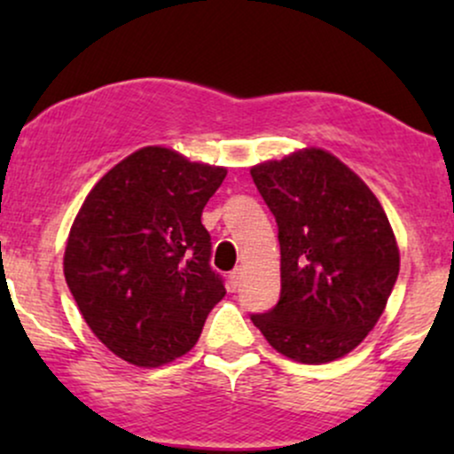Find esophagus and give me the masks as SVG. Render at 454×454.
Returning <instances> with one entry per match:
<instances>
[{"label": "esophagus", "mask_w": 454, "mask_h": 454, "mask_svg": "<svg viewBox=\"0 0 454 454\" xmlns=\"http://www.w3.org/2000/svg\"><path fill=\"white\" fill-rule=\"evenodd\" d=\"M241 278H243V270L241 269H234L228 275V284H231V290H237L241 286Z\"/></svg>", "instance_id": "34e87169"}]
</instances>
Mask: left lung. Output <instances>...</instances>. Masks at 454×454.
I'll return each mask as SVG.
<instances>
[{
	"instance_id": "1",
	"label": "left lung",
	"mask_w": 454,
	"mask_h": 454,
	"mask_svg": "<svg viewBox=\"0 0 454 454\" xmlns=\"http://www.w3.org/2000/svg\"><path fill=\"white\" fill-rule=\"evenodd\" d=\"M278 222L281 294L252 314L275 350L320 364L346 356L376 326L399 275L387 213L356 173L325 149L252 168Z\"/></svg>"
}]
</instances>
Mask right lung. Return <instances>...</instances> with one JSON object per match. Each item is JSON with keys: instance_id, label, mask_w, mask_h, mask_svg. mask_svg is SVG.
Instances as JSON below:
<instances>
[{"instance_id": "right-lung-1", "label": "right lung", "mask_w": 454, "mask_h": 454, "mask_svg": "<svg viewBox=\"0 0 454 454\" xmlns=\"http://www.w3.org/2000/svg\"><path fill=\"white\" fill-rule=\"evenodd\" d=\"M226 168L143 147L93 185L67 237L64 275L93 335L137 367L196 346L226 294L202 209Z\"/></svg>"}]
</instances>
